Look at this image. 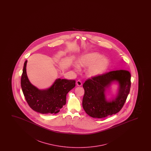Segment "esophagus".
<instances>
[{"instance_id":"1","label":"esophagus","mask_w":151,"mask_h":151,"mask_svg":"<svg viewBox=\"0 0 151 151\" xmlns=\"http://www.w3.org/2000/svg\"><path fill=\"white\" fill-rule=\"evenodd\" d=\"M76 85L77 86H79V87H81L82 86V83H81V81H77L76 82Z\"/></svg>"}]
</instances>
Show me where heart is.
Returning a JSON list of instances; mask_svg holds the SVG:
<instances>
[{
  "label": "heart",
  "instance_id": "heart-1",
  "mask_svg": "<svg viewBox=\"0 0 151 151\" xmlns=\"http://www.w3.org/2000/svg\"><path fill=\"white\" fill-rule=\"evenodd\" d=\"M76 65H73L75 70L78 71L79 67L87 68V75L91 78L100 76L106 72L109 68L110 61L107 58L104 57L101 54L92 52L84 54L77 60ZM102 65L101 66V65Z\"/></svg>",
  "mask_w": 151,
  "mask_h": 151
}]
</instances>
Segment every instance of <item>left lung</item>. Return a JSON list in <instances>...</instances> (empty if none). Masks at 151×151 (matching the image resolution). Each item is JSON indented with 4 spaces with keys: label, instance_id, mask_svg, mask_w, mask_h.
Masks as SVG:
<instances>
[{
    "label": "left lung",
    "instance_id": "left-lung-1",
    "mask_svg": "<svg viewBox=\"0 0 151 151\" xmlns=\"http://www.w3.org/2000/svg\"><path fill=\"white\" fill-rule=\"evenodd\" d=\"M130 78L128 71L118 70L86 81L83 85L85 94L83 107L86 114L100 119L120 111L130 91ZM113 84L117 85V93L107 99L106 92Z\"/></svg>",
    "mask_w": 151,
    "mask_h": 151
}]
</instances>
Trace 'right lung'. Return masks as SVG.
Instances as JSON below:
<instances>
[{"instance_id": "right-lung-1", "label": "right lung", "mask_w": 151, "mask_h": 151, "mask_svg": "<svg viewBox=\"0 0 151 151\" xmlns=\"http://www.w3.org/2000/svg\"><path fill=\"white\" fill-rule=\"evenodd\" d=\"M27 60L24 63L21 87L31 109L42 114H57L66 104V94L75 86V81L56 79L48 88L40 89L32 85L27 76Z\"/></svg>"}]
</instances>
